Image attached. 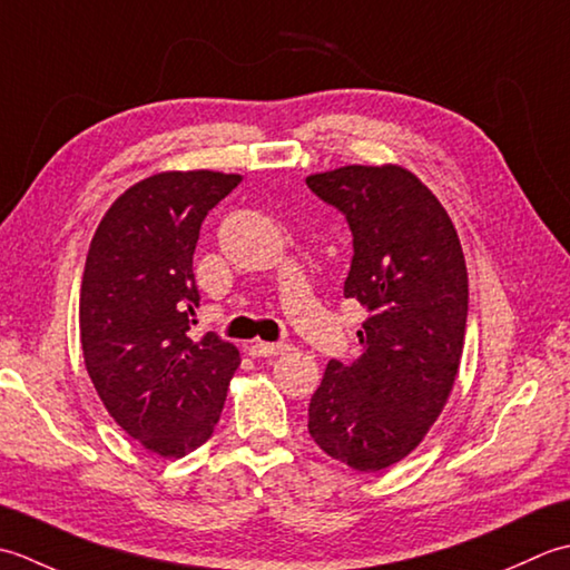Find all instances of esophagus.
Segmentation results:
<instances>
[{"instance_id": "esophagus-1", "label": "esophagus", "mask_w": 570, "mask_h": 570, "mask_svg": "<svg viewBox=\"0 0 570 570\" xmlns=\"http://www.w3.org/2000/svg\"><path fill=\"white\" fill-rule=\"evenodd\" d=\"M289 350L287 344H277V342H253L248 346L250 356H277V354H285Z\"/></svg>"}]
</instances>
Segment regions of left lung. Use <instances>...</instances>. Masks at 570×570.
Segmentation results:
<instances>
[{
  "instance_id": "1",
  "label": "left lung",
  "mask_w": 570,
  "mask_h": 570,
  "mask_svg": "<svg viewBox=\"0 0 570 570\" xmlns=\"http://www.w3.org/2000/svg\"><path fill=\"white\" fill-rule=\"evenodd\" d=\"M307 187L342 212L354 258L344 297L366 307L362 356L332 358L309 401V435L330 458L379 472L417 448L458 376L468 268L448 212L396 165L312 174Z\"/></svg>"
}]
</instances>
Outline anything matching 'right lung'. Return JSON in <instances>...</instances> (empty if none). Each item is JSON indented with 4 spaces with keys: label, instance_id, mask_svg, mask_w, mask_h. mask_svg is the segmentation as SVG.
I'll use <instances>...</instances> for the list:
<instances>
[{
    "label": "right lung",
    "instance_id": "obj_1",
    "mask_svg": "<svg viewBox=\"0 0 570 570\" xmlns=\"http://www.w3.org/2000/svg\"><path fill=\"white\" fill-rule=\"evenodd\" d=\"M238 174L165 171L102 216L80 283V344L108 413L139 445L184 458L214 435L238 350L216 332L194 342V250L206 214Z\"/></svg>",
    "mask_w": 570,
    "mask_h": 570
}]
</instances>
